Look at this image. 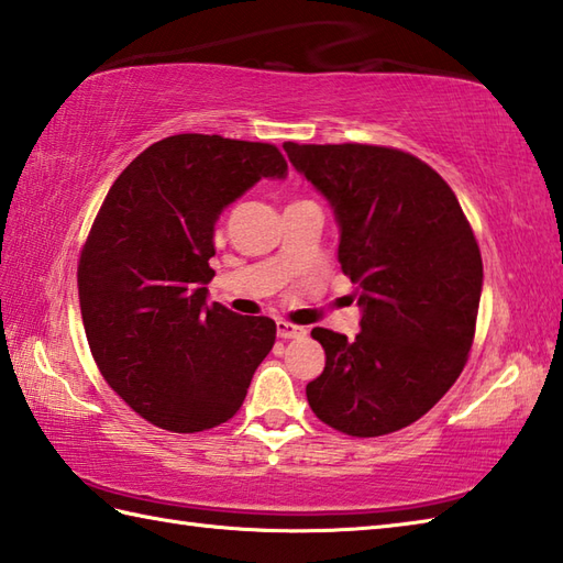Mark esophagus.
Returning a JSON list of instances; mask_svg holds the SVG:
<instances>
[{
  "instance_id": "obj_1",
  "label": "esophagus",
  "mask_w": 563,
  "mask_h": 563,
  "mask_svg": "<svg viewBox=\"0 0 563 563\" xmlns=\"http://www.w3.org/2000/svg\"><path fill=\"white\" fill-rule=\"evenodd\" d=\"M275 329H278V336L280 339H300V336H305V333H307L305 327H295V324H290V321H285V319H278V324H275Z\"/></svg>"
}]
</instances>
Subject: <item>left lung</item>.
I'll list each match as a JSON object with an SVG mask.
<instances>
[{
  "label": "left lung",
  "mask_w": 563,
  "mask_h": 563,
  "mask_svg": "<svg viewBox=\"0 0 563 563\" xmlns=\"http://www.w3.org/2000/svg\"><path fill=\"white\" fill-rule=\"evenodd\" d=\"M283 150L331 202L341 271L363 307L355 339L312 329L327 365L307 401L345 435L394 433L462 373L479 314V244L445 178L409 152L357 142Z\"/></svg>",
  "instance_id": "1"
}]
</instances>
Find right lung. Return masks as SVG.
Segmentation results:
<instances>
[{"label": "right lung", "instance_id": "right-lung-1", "mask_svg": "<svg viewBox=\"0 0 563 563\" xmlns=\"http://www.w3.org/2000/svg\"><path fill=\"white\" fill-rule=\"evenodd\" d=\"M263 176H288L268 142L164 137L115 178L81 246L79 307L93 361L130 409L164 430L230 421L275 343L273 319L206 302L214 222Z\"/></svg>", "mask_w": 563, "mask_h": 563}]
</instances>
